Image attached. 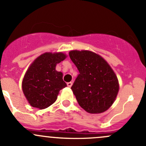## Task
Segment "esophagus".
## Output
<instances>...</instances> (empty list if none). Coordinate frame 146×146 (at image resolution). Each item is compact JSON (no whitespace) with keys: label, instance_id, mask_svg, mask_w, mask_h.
I'll list each match as a JSON object with an SVG mask.
<instances>
[{"label":"esophagus","instance_id":"1","mask_svg":"<svg viewBox=\"0 0 146 146\" xmlns=\"http://www.w3.org/2000/svg\"><path fill=\"white\" fill-rule=\"evenodd\" d=\"M67 85L68 87H71L72 86V82H67Z\"/></svg>","mask_w":146,"mask_h":146}]
</instances>
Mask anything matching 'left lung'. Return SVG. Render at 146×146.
Listing matches in <instances>:
<instances>
[{
	"label": "left lung",
	"instance_id": "8db88e82",
	"mask_svg": "<svg viewBox=\"0 0 146 146\" xmlns=\"http://www.w3.org/2000/svg\"><path fill=\"white\" fill-rule=\"evenodd\" d=\"M69 55L79 72L71 87L79 105L89 113L106 111L119 91L113 70L102 57L91 51L72 50Z\"/></svg>",
	"mask_w": 146,
	"mask_h": 146
}]
</instances>
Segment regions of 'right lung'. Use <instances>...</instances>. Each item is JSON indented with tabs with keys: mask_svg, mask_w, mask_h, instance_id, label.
<instances>
[{
	"mask_svg": "<svg viewBox=\"0 0 146 146\" xmlns=\"http://www.w3.org/2000/svg\"><path fill=\"white\" fill-rule=\"evenodd\" d=\"M65 58L62 52H46L30 66L22 81V90L31 106L48 108L55 103L59 91L67 86L62 73L55 70L56 64Z\"/></svg>",
	"mask_w": 146,
	"mask_h": 146,
	"instance_id": "1",
	"label": "right lung"
}]
</instances>
